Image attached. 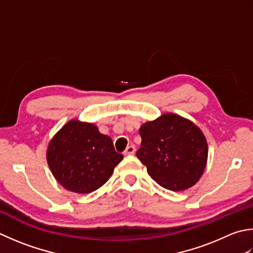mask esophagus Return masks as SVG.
<instances>
[{
  "mask_svg": "<svg viewBox=\"0 0 253 253\" xmlns=\"http://www.w3.org/2000/svg\"><path fill=\"white\" fill-rule=\"evenodd\" d=\"M135 147L133 146H128L127 148H126V150L124 151V155L125 156H128V155H133V153H135Z\"/></svg>",
  "mask_w": 253,
  "mask_h": 253,
  "instance_id": "esophagus-1",
  "label": "esophagus"
}]
</instances>
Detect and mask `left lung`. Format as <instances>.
Segmentation results:
<instances>
[{"mask_svg": "<svg viewBox=\"0 0 253 253\" xmlns=\"http://www.w3.org/2000/svg\"><path fill=\"white\" fill-rule=\"evenodd\" d=\"M141 147L136 155L158 184L183 191L196 184L204 172L209 147L195 124L167 113L139 128Z\"/></svg>", "mask_w": 253, "mask_h": 253, "instance_id": "left-lung-1", "label": "left lung"}]
</instances>
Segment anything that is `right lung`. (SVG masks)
I'll return each mask as SVG.
<instances>
[{
    "instance_id": "add662e5",
    "label": "right lung",
    "mask_w": 253,
    "mask_h": 253,
    "mask_svg": "<svg viewBox=\"0 0 253 253\" xmlns=\"http://www.w3.org/2000/svg\"><path fill=\"white\" fill-rule=\"evenodd\" d=\"M123 155L113 140L91 123L68 122L49 142L47 162L51 173L68 191L87 194L105 184Z\"/></svg>"
}]
</instances>
